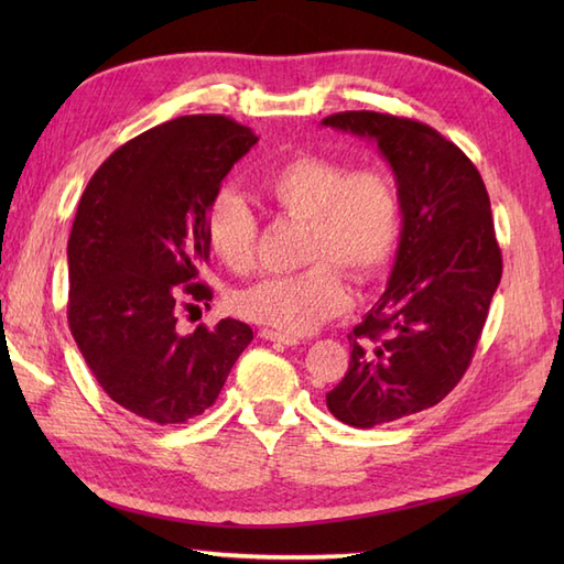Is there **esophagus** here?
<instances>
[{
  "instance_id": "34e87169",
  "label": "esophagus",
  "mask_w": 564,
  "mask_h": 564,
  "mask_svg": "<svg viewBox=\"0 0 564 564\" xmlns=\"http://www.w3.org/2000/svg\"><path fill=\"white\" fill-rule=\"evenodd\" d=\"M259 337L267 339V341H279V344H285V346H297L301 344V339L295 337V334H289V332H275V329H259Z\"/></svg>"
}]
</instances>
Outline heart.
<instances>
[{"label": "heart", "instance_id": "1", "mask_svg": "<svg viewBox=\"0 0 564 564\" xmlns=\"http://www.w3.org/2000/svg\"><path fill=\"white\" fill-rule=\"evenodd\" d=\"M259 196L285 218L307 225L303 261L310 267L271 275L235 295V310L261 325L305 334L351 305L344 273L368 281L386 267L400 235V194L380 170H356L325 154L301 152L257 178ZM208 247L223 267H254L257 218L232 191L210 203Z\"/></svg>", "mask_w": 564, "mask_h": 564}]
</instances>
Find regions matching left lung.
<instances>
[{
  "mask_svg": "<svg viewBox=\"0 0 564 564\" xmlns=\"http://www.w3.org/2000/svg\"><path fill=\"white\" fill-rule=\"evenodd\" d=\"M322 126L373 140L400 194L386 293L349 334V370L327 392L339 422L373 429L458 386L501 281V251L480 172L434 128L376 111L334 113Z\"/></svg>",
  "mask_w": 564,
  "mask_h": 564,
  "instance_id": "left-lung-1",
  "label": "left lung"
}]
</instances>
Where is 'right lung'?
<instances>
[{
  "label": "right lung",
  "mask_w": 564,
  "mask_h": 564,
  "mask_svg": "<svg viewBox=\"0 0 564 564\" xmlns=\"http://www.w3.org/2000/svg\"><path fill=\"white\" fill-rule=\"evenodd\" d=\"M225 116H182L126 142L91 176L67 242V319L109 398L154 424H184L218 400L254 339L245 322L176 329L210 247L206 218L223 178L257 145Z\"/></svg>",
  "instance_id": "right-lung-1"
}]
</instances>
